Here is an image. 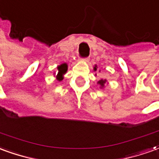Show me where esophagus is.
<instances>
[{"instance_id":"34e87169","label":"esophagus","mask_w":159,"mask_h":159,"mask_svg":"<svg viewBox=\"0 0 159 159\" xmlns=\"http://www.w3.org/2000/svg\"><path fill=\"white\" fill-rule=\"evenodd\" d=\"M81 60L83 61V62H85V63H88V62L89 61V57H85V58H81Z\"/></svg>"}]
</instances>
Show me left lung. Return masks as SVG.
<instances>
[{"mask_svg": "<svg viewBox=\"0 0 159 159\" xmlns=\"http://www.w3.org/2000/svg\"><path fill=\"white\" fill-rule=\"evenodd\" d=\"M94 70L95 71H96L97 70V65L95 64V67H94ZM106 79H101V80H99L98 82H97V84H98L99 86H100V89H104L105 88V85H106Z\"/></svg>", "mask_w": 159, "mask_h": 159, "instance_id": "8db88e82", "label": "left lung"}]
</instances>
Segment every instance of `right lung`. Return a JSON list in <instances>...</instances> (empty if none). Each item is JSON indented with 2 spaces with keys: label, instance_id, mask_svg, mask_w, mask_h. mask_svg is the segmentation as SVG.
Returning <instances> with one entry per match:
<instances>
[{
  "label": "right lung",
  "instance_id": "obj_1",
  "mask_svg": "<svg viewBox=\"0 0 159 159\" xmlns=\"http://www.w3.org/2000/svg\"><path fill=\"white\" fill-rule=\"evenodd\" d=\"M57 68V76L56 73H54L53 75H55L57 79L60 82V81L64 79V75L68 70V64H66V63H64V64L58 65Z\"/></svg>",
  "mask_w": 159,
  "mask_h": 159
}]
</instances>
